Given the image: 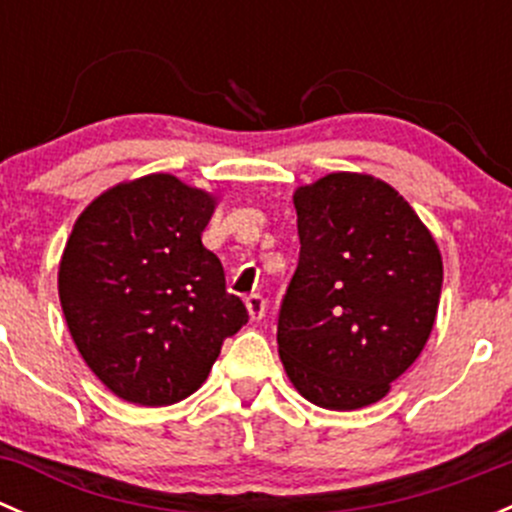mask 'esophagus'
Instances as JSON below:
<instances>
[{"mask_svg":"<svg viewBox=\"0 0 512 512\" xmlns=\"http://www.w3.org/2000/svg\"><path fill=\"white\" fill-rule=\"evenodd\" d=\"M245 307H247V312H250L252 322H260V319L265 317L267 304H265V297H262V294H250V297L245 299Z\"/></svg>","mask_w":512,"mask_h":512,"instance_id":"34e87169","label":"esophagus"}]
</instances>
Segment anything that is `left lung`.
<instances>
[{
	"instance_id": "8db88e82",
	"label": "left lung",
	"mask_w": 512,
	"mask_h": 512,
	"mask_svg": "<svg viewBox=\"0 0 512 512\" xmlns=\"http://www.w3.org/2000/svg\"><path fill=\"white\" fill-rule=\"evenodd\" d=\"M299 262L282 297L277 344L299 394L354 411L389 394L436 322V240L384 180L329 173L294 193Z\"/></svg>"
}]
</instances>
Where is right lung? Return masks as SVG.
Masks as SVG:
<instances>
[{
  "mask_svg": "<svg viewBox=\"0 0 512 512\" xmlns=\"http://www.w3.org/2000/svg\"><path fill=\"white\" fill-rule=\"evenodd\" d=\"M213 210V195L153 173L106 190L76 220L59 265L61 309L118 399L168 406L190 396L250 319L200 240Z\"/></svg>",
  "mask_w": 512,
  "mask_h": 512,
  "instance_id": "obj_1",
  "label": "right lung"
}]
</instances>
